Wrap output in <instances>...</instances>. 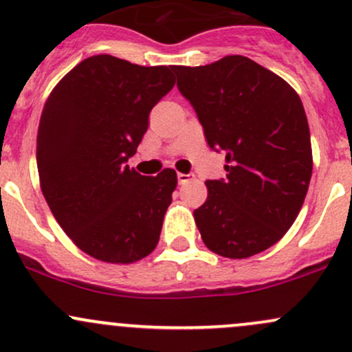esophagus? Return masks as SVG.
Wrapping results in <instances>:
<instances>
[{"instance_id":"1","label":"esophagus","mask_w":352,"mask_h":352,"mask_svg":"<svg viewBox=\"0 0 352 352\" xmlns=\"http://www.w3.org/2000/svg\"><path fill=\"white\" fill-rule=\"evenodd\" d=\"M177 179H179L180 185H184V184L190 182V180L194 179V175H192V173H177Z\"/></svg>"}]
</instances>
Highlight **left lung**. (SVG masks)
<instances>
[{
  "mask_svg": "<svg viewBox=\"0 0 352 352\" xmlns=\"http://www.w3.org/2000/svg\"><path fill=\"white\" fill-rule=\"evenodd\" d=\"M172 69L208 146L229 164L226 180H207V200L194 210L204 244L229 258L264 252L291 229L311 182V135L299 95L241 55Z\"/></svg>",
  "mask_w": 352,
  "mask_h": 352,
  "instance_id": "obj_1",
  "label": "left lung"
}]
</instances>
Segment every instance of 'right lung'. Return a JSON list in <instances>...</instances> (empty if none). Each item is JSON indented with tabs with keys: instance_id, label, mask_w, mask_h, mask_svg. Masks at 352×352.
<instances>
[{
	"instance_id": "add662e5",
	"label": "right lung",
	"mask_w": 352,
	"mask_h": 352,
	"mask_svg": "<svg viewBox=\"0 0 352 352\" xmlns=\"http://www.w3.org/2000/svg\"><path fill=\"white\" fill-rule=\"evenodd\" d=\"M173 85L168 67L96 55L69 69L46 100L36 137L41 192L65 234L94 258L133 264L158 244L177 173L146 177L126 160Z\"/></svg>"
}]
</instances>
